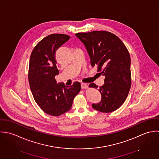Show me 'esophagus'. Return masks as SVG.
Here are the masks:
<instances>
[{"label":"esophagus","mask_w":159,"mask_h":159,"mask_svg":"<svg viewBox=\"0 0 159 159\" xmlns=\"http://www.w3.org/2000/svg\"><path fill=\"white\" fill-rule=\"evenodd\" d=\"M81 88H82L83 89H87L88 87V86L86 83H81Z\"/></svg>","instance_id":"1"}]
</instances>
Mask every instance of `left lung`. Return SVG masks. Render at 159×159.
I'll list each match as a JSON object with an SVG mask.
<instances>
[{"label":"left lung","mask_w":159,"mask_h":159,"mask_svg":"<svg viewBox=\"0 0 159 159\" xmlns=\"http://www.w3.org/2000/svg\"><path fill=\"white\" fill-rule=\"evenodd\" d=\"M75 35L85 46L92 67L97 66V71L105 77L98 90L101 102L92 107L102 113L113 112L124 103L131 87L130 54L124 43L111 32L95 30ZM89 87L98 88L94 83Z\"/></svg>","instance_id":"1"}]
</instances>
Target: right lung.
Wrapping results in <instances>:
<instances>
[{
    "mask_svg": "<svg viewBox=\"0 0 159 159\" xmlns=\"http://www.w3.org/2000/svg\"><path fill=\"white\" fill-rule=\"evenodd\" d=\"M70 38L65 34H51L35 46L30 57L28 78L34 98L45 113L54 116L70 110L75 97L81 91L79 82L66 86L55 80L59 73L56 52Z\"/></svg>",
    "mask_w": 159,
    "mask_h": 159,
    "instance_id": "right-lung-1",
    "label": "right lung"
}]
</instances>
